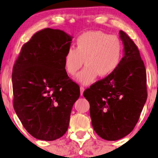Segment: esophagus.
<instances>
[{
	"instance_id": "esophagus-1",
	"label": "esophagus",
	"mask_w": 158,
	"mask_h": 158,
	"mask_svg": "<svg viewBox=\"0 0 158 158\" xmlns=\"http://www.w3.org/2000/svg\"><path fill=\"white\" fill-rule=\"evenodd\" d=\"M80 90H81V96H83L84 90H85V88H84V87H83V86H81V87H80Z\"/></svg>"
}]
</instances>
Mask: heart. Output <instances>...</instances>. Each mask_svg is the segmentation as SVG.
Returning a JSON list of instances; mask_svg holds the SVG:
<instances>
[{"mask_svg":"<svg viewBox=\"0 0 158 158\" xmlns=\"http://www.w3.org/2000/svg\"><path fill=\"white\" fill-rule=\"evenodd\" d=\"M123 46L117 36L101 31L84 32L77 38L75 49L70 47L64 55V65L69 74L74 75L83 64L86 66L76 76L83 85L94 83L97 77L111 75L120 64Z\"/></svg>","mask_w":158,"mask_h":158,"instance_id":"heart-1","label":"heart"}]
</instances>
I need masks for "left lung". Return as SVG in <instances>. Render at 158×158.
Returning <instances> with one entry per match:
<instances>
[{"label": "left lung", "mask_w": 158, "mask_h": 158, "mask_svg": "<svg viewBox=\"0 0 158 158\" xmlns=\"http://www.w3.org/2000/svg\"><path fill=\"white\" fill-rule=\"evenodd\" d=\"M119 35L124 57L118 68L83 93L90 103L94 129L109 141L122 139L133 130L148 97L145 67L139 49L125 32L120 31Z\"/></svg>", "instance_id": "8db88e82"}]
</instances>
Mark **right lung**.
<instances>
[{
	"label": "right lung",
	"instance_id": "add662e5",
	"mask_svg": "<svg viewBox=\"0 0 158 158\" xmlns=\"http://www.w3.org/2000/svg\"><path fill=\"white\" fill-rule=\"evenodd\" d=\"M72 40L62 30H41L22 47L14 64V110L36 139L52 141L68 130L72 108L81 94L64 65Z\"/></svg>",
	"mask_w": 158,
	"mask_h": 158
}]
</instances>
